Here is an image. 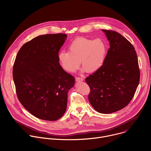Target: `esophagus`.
<instances>
[{"label":"esophagus","mask_w":151,"mask_h":151,"mask_svg":"<svg viewBox=\"0 0 151 151\" xmlns=\"http://www.w3.org/2000/svg\"><path fill=\"white\" fill-rule=\"evenodd\" d=\"M76 81H78V82H81V81H83V78H80V77H76Z\"/></svg>","instance_id":"34e87169"}]
</instances>
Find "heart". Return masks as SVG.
Here are the masks:
<instances>
[{"mask_svg":"<svg viewBox=\"0 0 151 151\" xmlns=\"http://www.w3.org/2000/svg\"><path fill=\"white\" fill-rule=\"evenodd\" d=\"M69 51L58 54V60L62 68L68 72H75L82 67L87 73H94L103 65L106 54V46L101 39L78 37L69 45Z\"/></svg>","mask_w":151,"mask_h":151,"instance_id":"obj_1","label":"heart"}]
</instances>
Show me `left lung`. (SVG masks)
<instances>
[{"label":"left lung","mask_w":151,"mask_h":151,"mask_svg":"<svg viewBox=\"0 0 151 151\" xmlns=\"http://www.w3.org/2000/svg\"><path fill=\"white\" fill-rule=\"evenodd\" d=\"M109 41L102 66L85 79L90 88L88 100L101 114L118 111L130 102L140 81L138 59L134 47L119 33L102 30Z\"/></svg>","instance_id":"8db88e82"}]
</instances>
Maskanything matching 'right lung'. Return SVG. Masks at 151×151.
I'll list each match as a JSON object with an SVG mask.
<instances>
[{"instance_id": "add662e5", "label": "right lung", "mask_w": 151, "mask_h": 151, "mask_svg": "<svg viewBox=\"0 0 151 151\" xmlns=\"http://www.w3.org/2000/svg\"><path fill=\"white\" fill-rule=\"evenodd\" d=\"M67 38L63 33L40 35L19 50L12 75L19 102L31 114L56 121L65 113L75 78L64 71L58 54Z\"/></svg>"}]
</instances>
